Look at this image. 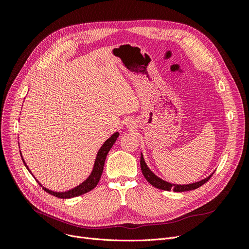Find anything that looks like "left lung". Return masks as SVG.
Wrapping results in <instances>:
<instances>
[{
    "label": "left lung",
    "instance_id": "8db88e82",
    "mask_svg": "<svg viewBox=\"0 0 249 249\" xmlns=\"http://www.w3.org/2000/svg\"><path fill=\"white\" fill-rule=\"evenodd\" d=\"M140 166H141V171L143 173V176L146 178L147 182L153 185L154 187L158 188V189H161V190H165V191H170L173 190L175 192H184V191H190V190H194L196 189V188L202 186L205 183H207L208 180L210 179V178L212 177V175H210L209 177H207L206 178H203L199 182H195L192 184H187V185H178V184H171L166 182V180H164L162 178H160L159 177H157L155 173L150 170L147 165L144 161V158H143V155L141 153V158H140Z\"/></svg>",
    "mask_w": 249,
    "mask_h": 249
}]
</instances>
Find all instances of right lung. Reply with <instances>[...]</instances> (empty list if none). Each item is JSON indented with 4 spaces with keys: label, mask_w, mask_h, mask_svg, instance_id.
Listing matches in <instances>:
<instances>
[{
    "label": "right lung",
    "mask_w": 249,
    "mask_h": 249,
    "mask_svg": "<svg viewBox=\"0 0 249 249\" xmlns=\"http://www.w3.org/2000/svg\"><path fill=\"white\" fill-rule=\"evenodd\" d=\"M118 136H119V133L116 132V133L113 134L110 138H108L106 141L104 142V144L101 146V148L99 149V152H97L92 171H91V173H90V176L84 180V182H83L82 184H80L79 186L72 188V189L64 191V192L52 191V190L47 189L46 187H43L38 182V180L36 179V178L32 175L31 170H30L29 167L27 166V164H26V162L24 160V158H22V156H21V153H20V157H21V159H22V162H24V164H25V166L29 170V172L31 173V175L34 177V178L37 180V182H38V184L42 187V189L44 191H47L48 193L54 195V196L59 197V198H71V197L80 196V195H82V194H85V193H87L89 191H91L93 188L97 185V183H99V180H100V178L102 177L103 169H104V164H105V160H106V157H107V155L109 153V150L113 146V144H114V143H115L116 139L118 138Z\"/></svg>",
    "instance_id": "obj_1"
}]
</instances>
